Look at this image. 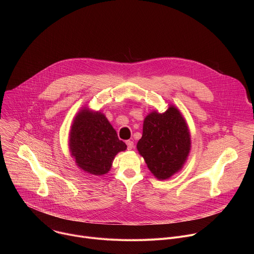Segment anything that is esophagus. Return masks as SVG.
Listing matches in <instances>:
<instances>
[{
  "label": "esophagus",
  "instance_id": "1",
  "mask_svg": "<svg viewBox=\"0 0 254 254\" xmlns=\"http://www.w3.org/2000/svg\"><path fill=\"white\" fill-rule=\"evenodd\" d=\"M126 143L127 146V150H132L133 149V141L132 140H127Z\"/></svg>",
  "mask_w": 254,
  "mask_h": 254
}]
</instances>
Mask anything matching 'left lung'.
<instances>
[{"label": "left lung", "mask_w": 254, "mask_h": 254, "mask_svg": "<svg viewBox=\"0 0 254 254\" xmlns=\"http://www.w3.org/2000/svg\"><path fill=\"white\" fill-rule=\"evenodd\" d=\"M136 149L159 180L169 179L183 168L191 149V136L176 106L170 105L164 114L153 112L146 117Z\"/></svg>", "instance_id": "8db88e82"}]
</instances>
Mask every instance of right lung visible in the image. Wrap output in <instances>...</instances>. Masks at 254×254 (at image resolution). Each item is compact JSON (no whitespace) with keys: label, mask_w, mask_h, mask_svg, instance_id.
Instances as JSON below:
<instances>
[{"label":"right lung","mask_w":254,"mask_h":254,"mask_svg":"<svg viewBox=\"0 0 254 254\" xmlns=\"http://www.w3.org/2000/svg\"><path fill=\"white\" fill-rule=\"evenodd\" d=\"M69 149L80 170L101 176L111 170L116 155L126 151L127 144L103 114L84 107L71 126Z\"/></svg>","instance_id":"right-lung-1"}]
</instances>
